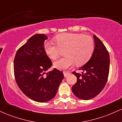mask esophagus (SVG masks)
I'll return each mask as SVG.
<instances>
[{
    "mask_svg": "<svg viewBox=\"0 0 122 122\" xmlns=\"http://www.w3.org/2000/svg\"><path fill=\"white\" fill-rule=\"evenodd\" d=\"M63 73H64V77H67L68 75H69V72H65V71H64V72Z\"/></svg>",
    "mask_w": 122,
    "mask_h": 122,
    "instance_id": "34e87169",
    "label": "esophagus"
}]
</instances>
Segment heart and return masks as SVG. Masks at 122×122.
Returning <instances> with one entry per match:
<instances>
[{"mask_svg":"<svg viewBox=\"0 0 122 122\" xmlns=\"http://www.w3.org/2000/svg\"><path fill=\"white\" fill-rule=\"evenodd\" d=\"M54 43L46 41L44 43L45 51L52 60L59 56L63 50L65 56L53 63L55 68L65 69L74 65L80 66L88 62L95 50L94 41L91 37L80 33H65L53 38Z\"/></svg>","mask_w":122,"mask_h":122,"instance_id":"1","label":"heart"}]
</instances>
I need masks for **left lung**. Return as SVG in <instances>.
Listing matches in <instances>:
<instances>
[{
	"label": "left lung",
	"instance_id": "left-lung-1",
	"mask_svg": "<svg viewBox=\"0 0 122 122\" xmlns=\"http://www.w3.org/2000/svg\"><path fill=\"white\" fill-rule=\"evenodd\" d=\"M95 50L91 58L79 70L81 74L73 73L77 82L72 90L76 97L82 100H90L100 93L107 83L110 71V54L104 45L96 36H93Z\"/></svg>",
	"mask_w": 122,
	"mask_h": 122
}]
</instances>
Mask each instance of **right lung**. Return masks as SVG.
<instances>
[{
    "label": "right lung",
    "mask_w": 122,
    "mask_h": 122,
    "mask_svg": "<svg viewBox=\"0 0 122 122\" xmlns=\"http://www.w3.org/2000/svg\"><path fill=\"white\" fill-rule=\"evenodd\" d=\"M44 34H35L16 51L14 72L16 84L31 100L43 103L56 95L64 74L56 69L46 72L53 65L45 51Z\"/></svg>",
    "instance_id": "right-lung-1"
}]
</instances>
